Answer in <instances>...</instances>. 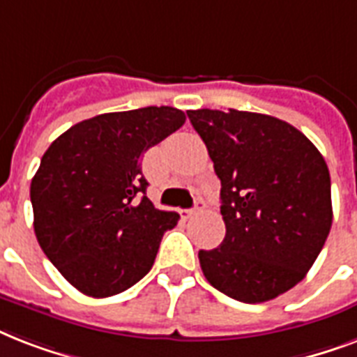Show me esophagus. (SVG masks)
<instances>
[{
	"label": "esophagus",
	"mask_w": 357,
	"mask_h": 357,
	"mask_svg": "<svg viewBox=\"0 0 357 357\" xmlns=\"http://www.w3.org/2000/svg\"><path fill=\"white\" fill-rule=\"evenodd\" d=\"M202 209H204V200H202V198H196V207L195 209H189V211H183V217L185 218L195 217V215H198Z\"/></svg>",
	"instance_id": "1"
}]
</instances>
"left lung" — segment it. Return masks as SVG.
<instances>
[{"label": "left lung", "mask_w": 357, "mask_h": 357, "mask_svg": "<svg viewBox=\"0 0 357 357\" xmlns=\"http://www.w3.org/2000/svg\"><path fill=\"white\" fill-rule=\"evenodd\" d=\"M220 179L226 237L200 250L213 287L259 304L304 280L332 228L326 161L291 123L229 109L187 111Z\"/></svg>", "instance_id": "1"}]
</instances>
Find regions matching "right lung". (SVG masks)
Returning <instances> with one entry per match:
<instances>
[{"instance_id":"1","label":"right lung","mask_w":357,"mask_h":357,"mask_svg":"<svg viewBox=\"0 0 357 357\" xmlns=\"http://www.w3.org/2000/svg\"><path fill=\"white\" fill-rule=\"evenodd\" d=\"M185 123L174 107L98 114L52 142L31 181L36 241L86 296L105 298L142 280L179 215L146 196L140 157Z\"/></svg>"}]
</instances>
